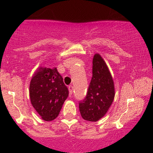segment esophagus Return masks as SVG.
Wrapping results in <instances>:
<instances>
[{
    "mask_svg": "<svg viewBox=\"0 0 153 153\" xmlns=\"http://www.w3.org/2000/svg\"><path fill=\"white\" fill-rule=\"evenodd\" d=\"M68 91H69V95H70V97H71L72 94H73V86L69 85L68 86Z\"/></svg>",
    "mask_w": 153,
    "mask_h": 153,
    "instance_id": "obj_1",
    "label": "esophagus"
}]
</instances>
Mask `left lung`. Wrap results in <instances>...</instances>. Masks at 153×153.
Returning a JSON list of instances; mask_svg holds the SVG:
<instances>
[{"instance_id":"left-lung-1","label":"left lung","mask_w":153,"mask_h":153,"mask_svg":"<svg viewBox=\"0 0 153 153\" xmlns=\"http://www.w3.org/2000/svg\"><path fill=\"white\" fill-rule=\"evenodd\" d=\"M93 76L87 95L79 103L85 120L97 122L109 110L115 97L114 83L106 63L99 53L93 58Z\"/></svg>"}]
</instances>
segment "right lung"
<instances>
[{"mask_svg":"<svg viewBox=\"0 0 153 153\" xmlns=\"http://www.w3.org/2000/svg\"><path fill=\"white\" fill-rule=\"evenodd\" d=\"M29 96L33 108L46 122L56 119L68 97V90L56 68L40 67L31 78Z\"/></svg>","mask_w":153,"mask_h":153,"instance_id":"1","label":"right lung"}]
</instances>
